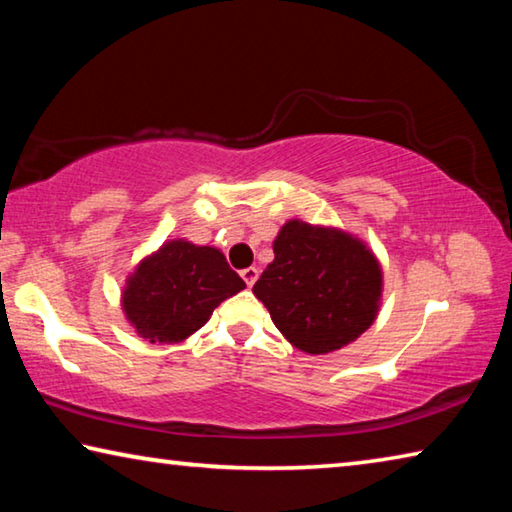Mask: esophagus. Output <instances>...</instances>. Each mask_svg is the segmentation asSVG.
I'll use <instances>...</instances> for the list:
<instances>
[{
    "label": "esophagus",
    "mask_w": 512,
    "mask_h": 512,
    "mask_svg": "<svg viewBox=\"0 0 512 512\" xmlns=\"http://www.w3.org/2000/svg\"><path fill=\"white\" fill-rule=\"evenodd\" d=\"M241 277H244L246 287H253V284L257 282V277H259V271L255 266H248V268H244V271H241Z\"/></svg>",
    "instance_id": "34e87169"
}]
</instances>
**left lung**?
<instances>
[{"mask_svg": "<svg viewBox=\"0 0 512 512\" xmlns=\"http://www.w3.org/2000/svg\"><path fill=\"white\" fill-rule=\"evenodd\" d=\"M273 253L253 293L293 348L341 350L375 323L384 273L366 241L334 225L291 219L277 232Z\"/></svg>", "mask_w": 512, "mask_h": 512, "instance_id": "8db88e82", "label": "left lung"}]
</instances>
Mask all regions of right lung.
I'll use <instances>...</instances> for the list:
<instances>
[{
	"instance_id": "obj_1",
	"label": "right lung",
	"mask_w": 512,
	"mask_h": 512,
	"mask_svg": "<svg viewBox=\"0 0 512 512\" xmlns=\"http://www.w3.org/2000/svg\"><path fill=\"white\" fill-rule=\"evenodd\" d=\"M241 289L246 282L228 266L219 248L167 239L126 277L121 309L140 339L183 343L225 298Z\"/></svg>"
}]
</instances>
